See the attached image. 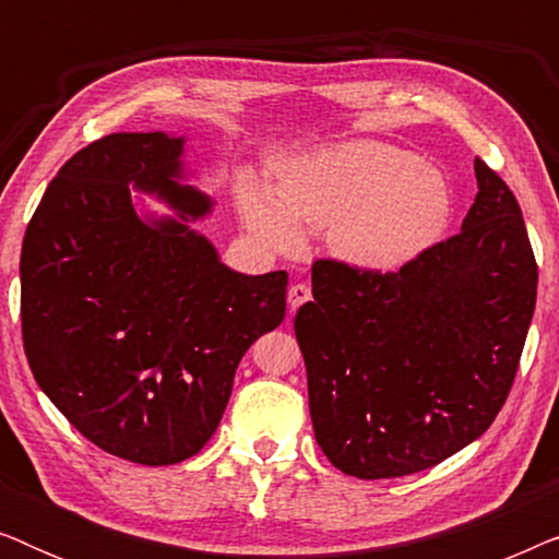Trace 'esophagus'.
<instances>
[{
    "instance_id": "esophagus-1",
    "label": "esophagus",
    "mask_w": 559,
    "mask_h": 559,
    "mask_svg": "<svg viewBox=\"0 0 559 559\" xmlns=\"http://www.w3.org/2000/svg\"><path fill=\"white\" fill-rule=\"evenodd\" d=\"M312 297V293H310V287L305 285V282H295V285H289V289H287V300H289V308L293 310H297L300 308V305H305Z\"/></svg>"
}]
</instances>
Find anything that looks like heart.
I'll return each instance as SVG.
<instances>
[{
  "label": "heart",
  "instance_id": "obj_1",
  "mask_svg": "<svg viewBox=\"0 0 559 559\" xmlns=\"http://www.w3.org/2000/svg\"><path fill=\"white\" fill-rule=\"evenodd\" d=\"M241 211L274 249H295L300 224L333 227L331 247L343 262L392 272L440 239L453 198L445 178L415 152L348 140L280 159L277 190L243 178Z\"/></svg>",
  "mask_w": 559,
  "mask_h": 559
}]
</instances>
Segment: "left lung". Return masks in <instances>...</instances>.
I'll list each match as a JSON object with an SVG mask.
<instances>
[{"mask_svg":"<svg viewBox=\"0 0 559 559\" xmlns=\"http://www.w3.org/2000/svg\"><path fill=\"white\" fill-rule=\"evenodd\" d=\"M463 228L396 272L312 264L295 316L316 440L364 480L432 468L478 440L514 384L537 262L514 193L476 157Z\"/></svg>","mask_w":559,"mask_h":559,"instance_id":"8db88e82","label":"left lung"}]
</instances>
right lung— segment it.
<instances>
[{
  "mask_svg": "<svg viewBox=\"0 0 559 559\" xmlns=\"http://www.w3.org/2000/svg\"><path fill=\"white\" fill-rule=\"evenodd\" d=\"M182 136L119 132L60 167L22 241V341L37 386L106 453L142 465L195 455L234 373L285 318L287 272L228 270L190 228L213 201L180 186ZM132 185L175 217L142 219Z\"/></svg>",
  "mask_w": 559,
  "mask_h": 559,
  "instance_id": "obj_1",
  "label": "right lung"
}]
</instances>
